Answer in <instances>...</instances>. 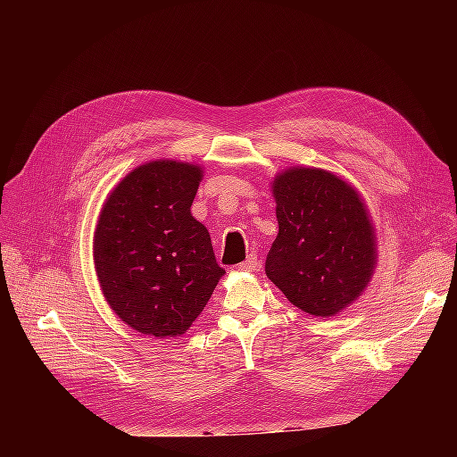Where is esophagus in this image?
<instances>
[{
	"mask_svg": "<svg viewBox=\"0 0 457 457\" xmlns=\"http://www.w3.org/2000/svg\"><path fill=\"white\" fill-rule=\"evenodd\" d=\"M237 269H238V270H245V272H255V270H259L261 265H259L257 255H255V253L247 255V259H245L244 262H240V265H238Z\"/></svg>",
	"mask_w": 457,
	"mask_h": 457,
	"instance_id": "1",
	"label": "esophagus"
}]
</instances>
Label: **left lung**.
I'll list each match as a JSON object with an SVG mask.
<instances>
[{"mask_svg":"<svg viewBox=\"0 0 457 457\" xmlns=\"http://www.w3.org/2000/svg\"><path fill=\"white\" fill-rule=\"evenodd\" d=\"M278 237L265 272L295 307L334 316L370 282L373 227L353 187L324 170H289L274 179Z\"/></svg>","mask_w":457,"mask_h":457,"instance_id":"obj_1","label":"left lung"}]
</instances>
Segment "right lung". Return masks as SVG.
I'll return each mask as SVG.
<instances>
[{"mask_svg": "<svg viewBox=\"0 0 457 457\" xmlns=\"http://www.w3.org/2000/svg\"><path fill=\"white\" fill-rule=\"evenodd\" d=\"M200 179L198 165L145 163L114 188L96 223L93 255L103 294L141 334H185L225 274L210 232L190 213Z\"/></svg>", "mask_w": 457, "mask_h": 457, "instance_id": "right-lung-1", "label": "right lung"}]
</instances>
